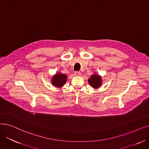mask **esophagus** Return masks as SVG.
<instances>
[{
  "mask_svg": "<svg viewBox=\"0 0 149 149\" xmlns=\"http://www.w3.org/2000/svg\"><path fill=\"white\" fill-rule=\"evenodd\" d=\"M74 75H75V76H80V75H81V73H80V72H77V71H76V72H74Z\"/></svg>",
  "mask_w": 149,
  "mask_h": 149,
  "instance_id": "obj_1",
  "label": "esophagus"
}]
</instances>
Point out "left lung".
Listing matches in <instances>:
<instances>
[{
  "mask_svg": "<svg viewBox=\"0 0 149 149\" xmlns=\"http://www.w3.org/2000/svg\"><path fill=\"white\" fill-rule=\"evenodd\" d=\"M102 79L101 77L97 74L96 73H94L92 74L89 79H88V83L90 84L91 86L94 89H97L100 88L101 84H102Z\"/></svg>",
  "mask_w": 149,
  "mask_h": 149,
  "instance_id": "1",
  "label": "left lung"
}]
</instances>
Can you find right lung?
<instances>
[{"mask_svg":"<svg viewBox=\"0 0 149 149\" xmlns=\"http://www.w3.org/2000/svg\"><path fill=\"white\" fill-rule=\"evenodd\" d=\"M67 75L61 74V72L56 73L51 79V83L57 88H61L63 86L67 80Z\"/></svg>","mask_w":149,"mask_h":149,"instance_id":"add662e5","label":"right lung"}]
</instances>
